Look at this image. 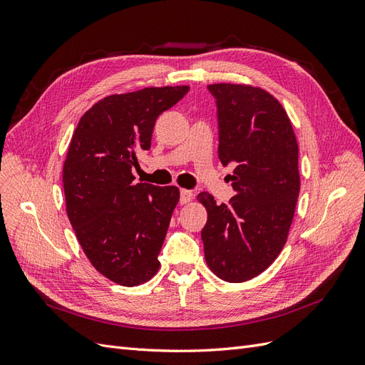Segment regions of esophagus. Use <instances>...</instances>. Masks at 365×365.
Returning <instances> with one entry per match:
<instances>
[{
  "label": "esophagus",
  "instance_id": "esophagus-1",
  "mask_svg": "<svg viewBox=\"0 0 365 365\" xmlns=\"http://www.w3.org/2000/svg\"><path fill=\"white\" fill-rule=\"evenodd\" d=\"M193 197V193L190 190H185V189H181V197H180V202L184 205L187 202H190Z\"/></svg>",
  "mask_w": 365,
  "mask_h": 365
}]
</instances>
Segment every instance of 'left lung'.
<instances>
[{
  "mask_svg": "<svg viewBox=\"0 0 365 365\" xmlns=\"http://www.w3.org/2000/svg\"><path fill=\"white\" fill-rule=\"evenodd\" d=\"M208 90L217 101L219 160L236 169L228 204L197 195L207 210L201 237L213 274L242 283L269 268L288 240L300 193L298 143L284 108L263 88L222 82Z\"/></svg>",
  "mask_w": 365,
  "mask_h": 365,
  "instance_id": "1",
  "label": "left lung"
}]
</instances>
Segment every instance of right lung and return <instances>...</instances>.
<instances>
[{
	"instance_id": "right-lung-1",
	"label": "right lung",
	"mask_w": 365,
	"mask_h": 365,
	"mask_svg": "<svg viewBox=\"0 0 365 365\" xmlns=\"http://www.w3.org/2000/svg\"><path fill=\"white\" fill-rule=\"evenodd\" d=\"M189 90L149 86L106 96L73 132L62 170L67 215L88 260L117 284H143L160 269L180 189L135 182L132 169L150 149L158 115Z\"/></svg>"
}]
</instances>
